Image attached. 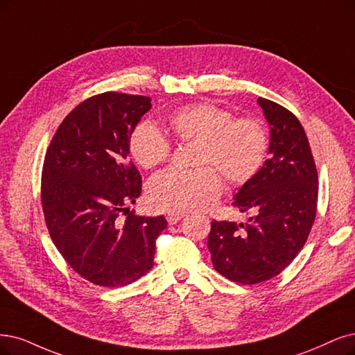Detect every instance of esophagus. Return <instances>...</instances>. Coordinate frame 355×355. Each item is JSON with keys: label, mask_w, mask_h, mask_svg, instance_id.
<instances>
[{"label": "esophagus", "mask_w": 355, "mask_h": 355, "mask_svg": "<svg viewBox=\"0 0 355 355\" xmlns=\"http://www.w3.org/2000/svg\"><path fill=\"white\" fill-rule=\"evenodd\" d=\"M184 216H186V215L182 214V212H173V214H168V215H166V220H168L169 225H175L177 222L181 220Z\"/></svg>", "instance_id": "1"}]
</instances>
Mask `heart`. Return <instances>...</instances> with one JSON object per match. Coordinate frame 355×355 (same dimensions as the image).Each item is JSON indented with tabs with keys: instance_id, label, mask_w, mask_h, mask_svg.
I'll return each mask as SVG.
<instances>
[{
	"instance_id": "heart-1",
	"label": "heart",
	"mask_w": 355,
	"mask_h": 355,
	"mask_svg": "<svg viewBox=\"0 0 355 355\" xmlns=\"http://www.w3.org/2000/svg\"><path fill=\"white\" fill-rule=\"evenodd\" d=\"M166 121L180 141H199L194 164L200 166L171 168L153 177L148 198L155 209L203 211L224 190L220 172L231 184L243 186L266 162L269 133L259 118L234 116L227 108L200 102L173 111ZM128 148L133 159L144 169L166 162L173 153V144L150 121H141L133 128Z\"/></svg>"
}]
</instances>
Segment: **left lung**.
Wrapping results in <instances>:
<instances>
[{"label": "left lung", "instance_id": "left-lung-1", "mask_svg": "<svg viewBox=\"0 0 355 355\" xmlns=\"http://www.w3.org/2000/svg\"><path fill=\"white\" fill-rule=\"evenodd\" d=\"M270 125V157L235 194L247 224L212 220L207 248L216 272L254 285L279 275L306 244L318 211V169L298 118L282 105L257 99Z\"/></svg>", "mask_w": 355, "mask_h": 355}]
</instances>
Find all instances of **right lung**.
<instances>
[{"label": "right lung", "instance_id": "right-lung-1", "mask_svg": "<svg viewBox=\"0 0 355 355\" xmlns=\"http://www.w3.org/2000/svg\"><path fill=\"white\" fill-rule=\"evenodd\" d=\"M150 107L149 96H92L64 118L45 155L41 202L52 243L99 286H124L148 273L166 228L162 215L144 218L127 207L141 193L128 139Z\"/></svg>", "mask_w": 355, "mask_h": 355}]
</instances>
